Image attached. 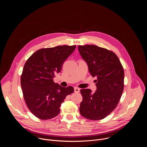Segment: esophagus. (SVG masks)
<instances>
[{
  "instance_id": "obj_1",
  "label": "esophagus",
  "mask_w": 147,
  "mask_h": 147,
  "mask_svg": "<svg viewBox=\"0 0 147 147\" xmlns=\"http://www.w3.org/2000/svg\"><path fill=\"white\" fill-rule=\"evenodd\" d=\"M74 92L76 93H78L80 92V88H77V87H75L74 88Z\"/></svg>"
}]
</instances>
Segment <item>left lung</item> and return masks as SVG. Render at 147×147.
<instances>
[{
	"instance_id": "8db88e82",
	"label": "left lung",
	"mask_w": 147,
	"mask_h": 147,
	"mask_svg": "<svg viewBox=\"0 0 147 147\" xmlns=\"http://www.w3.org/2000/svg\"><path fill=\"white\" fill-rule=\"evenodd\" d=\"M79 52L88 65L92 77H96L95 92L80 90L82 100L80 114L86 119L98 120L108 116L116 107L124 89V70L117 55L94 45H79Z\"/></svg>"
}]
</instances>
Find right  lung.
I'll use <instances>...</instances> for the list:
<instances>
[{
  "mask_svg": "<svg viewBox=\"0 0 147 147\" xmlns=\"http://www.w3.org/2000/svg\"><path fill=\"white\" fill-rule=\"evenodd\" d=\"M76 47L63 45L40 49L26 62L21 86L28 108L36 117L48 120L57 116L66 96L74 92L73 87H61L53 79Z\"/></svg>",
  "mask_w": 147,
  "mask_h": 147,
  "instance_id": "right-lung-1",
  "label": "right lung"
}]
</instances>
